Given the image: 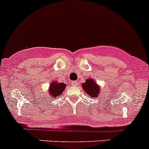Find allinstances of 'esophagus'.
Returning a JSON list of instances; mask_svg holds the SVG:
<instances>
[{
  "label": "esophagus",
  "instance_id": "esophagus-1",
  "mask_svg": "<svg viewBox=\"0 0 149 149\" xmlns=\"http://www.w3.org/2000/svg\"><path fill=\"white\" fill-rule=\"evenodd\" d=\"M77 81H73V82H72V86H77Z\"/></svg>",
  "mask_w": 149,
  "mask_h": 149
}]
</instances>
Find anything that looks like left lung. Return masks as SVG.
<instances>
[{
    "label": "left lung",
    "instance_id": "1",
    "mask_svg": "<svg viewBox=\"0 0 149 149\" xmlns=\"http://www.w3.org/2000/svg\"><path fill=\"white\" fill-rule=\"evenodd\" d=\"M82 89L90 97H97L100 94L99 86L97 85V82H95L94 79L91 78L86 79L85 83H82Z\"/></svg>",
    "mask_w": 149,
    "mask_h": 149
}]
</instances>
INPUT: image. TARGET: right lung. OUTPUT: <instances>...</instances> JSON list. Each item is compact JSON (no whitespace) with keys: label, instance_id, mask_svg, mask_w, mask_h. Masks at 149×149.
Listing matches in <instances>:
<instances>
[{"label":"right lung","instance_id":"add662e5","mask_svg":"<svg viewBox=\"0 0 149 149\" xmlns=\"http://www.w3.org/2000/svg\"><path fill=\"white\" fill-rule=\"evenodd\" d=\"M66 86L67 85L63 82H57L56 81L52 82L49 86V92L52 99L60 95L64 89L66 88Z\"/></svg>","mask_w":149,"mask_h":149}]
</instances>
